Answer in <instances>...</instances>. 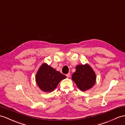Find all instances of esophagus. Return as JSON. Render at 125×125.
I'll return each mask as SVG.
<instances>
[{"label":"esophagus","mask_w":125,"mask_h":125,"mask_svg":"<svg viewBox=\"0 0 125 125\" xmlns=\"http://www.w3.org/2000/svg\"><path fill=\"white\" fill-rule=\"evenodd\" d=\"M66 76H67V77H68V78L70 77H71V74H70V73H68L67 74H66Z\"/></svg>","instance_id":"34e87169"}]
</instances>
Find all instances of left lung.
Listing matches in <instances>:
<instances>
[{"mask_svg":"<svg viewBox=\"0 0 125 125\" xmlns=\"http://www.w3.org/2000/svg\"><path fill=\"white\" fill-rule=\"evenodd\" d=\"M96 78L95 72L88 63L77 65L76 71L72 76V80L83 92L93 87L95 84Z\"/></svg>","mask_w":125,"mask_h":125,"instance_id":"8db88e82","label":"left lung"}]
</instances>
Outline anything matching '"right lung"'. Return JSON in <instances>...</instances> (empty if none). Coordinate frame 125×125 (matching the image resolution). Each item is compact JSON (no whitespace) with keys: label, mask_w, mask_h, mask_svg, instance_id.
<instances>
[{"label":"right lung","mask_w":125,"mask_h":125,"mask_svg":"<svg viewBox=\"0 0 125 125\" xmlns=\"http://www.w3.org/2000/svg\"><path fill=\"white\" fill-rule=\"evenodd\" d=\"M66 78L47 63L40 67L35 76V81L40 89L44 92H51L57 87L59 82Z\"/></svg>","instance_id":"1"}]
</instances>
